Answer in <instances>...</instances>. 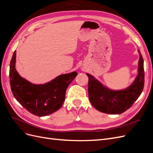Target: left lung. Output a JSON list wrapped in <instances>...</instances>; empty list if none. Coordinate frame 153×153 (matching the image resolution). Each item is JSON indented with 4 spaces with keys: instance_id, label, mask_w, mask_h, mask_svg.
Returning a JSON list of instances; mask_svg holds the SVG:
<instances>
[{
    "instance_id": "8db88e82",
    "label": "left lung",
    "mask_w": 153,
    "mask_h": 153,
    "mask_svg": "<svg viewBox=\"0 0 153 153\" xmlns=\"http://www.w3.org/2000/svg\"><path fill=\"white\" fill-rule=\"evenodd\" d=\"M137 75L131 84L125 89L114 90L105 86L93 76L86 73L89 78L88 92L92 105L100 112L120 114L129 109L140 96L144 85L143 60L140 51Z\"/></svg>"
}]
</instances>
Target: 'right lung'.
<instances>
[{"mask_svg": "<svg viewBox=\"0 0 153 153\" xmlns=\"http://www.w3.org/2000/svg\"><path fill=\"white\" fill-rule=\"evenodd\" d=\"M16 50L10 66V85L13 94L27 111L39 117L46 116L61 107L68 85L78 73L62 74L45 84H32L22 77L16 69Z\"/></svg>", "mask_w": 153, "mask_h": 153, "instance_id": "right-lung-1", "label": "right lung"}]
</instances>
